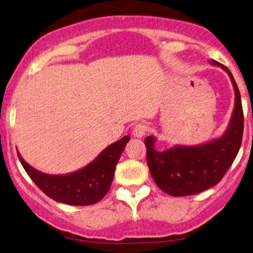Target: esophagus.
Instances as JSON below:
<instances>
[{"label": "esophagus", "mask_w": 253, "mask_h": 253, "mask_svg": "<svg viewBox=\"0 0 253 253\" xmlns=\"http://www.w3.org/2000/svg\"><path fill=\"white\" fill-rule=\"evenodd\" d=\"M146 133H147V127L144 124H137L134 126V128H133V136L134 137L140 139V137L146 135Z\"/></svg>", "instance_id": "esophagus-1"}]
</instances>
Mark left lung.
Wrapping results in <instances>:
<instances>
[{"instance_id":"8db88e82","label":"left lung","mask_w":253,"mask_h":253,"mask_svg":"<svg viewBox=\"0 0 253 253\" xmlns=\"http://www.w3.org/2000/svg\"><path fill=\"white\" fill-rule=\"evenodd\" d=\"M230 77L235 91V107L224 134L198 146H173L164 151L155 148L156 137L147 136V163L155 183L172 197L200 193L220 181L236 158L244 128L241 93L227 67L211 60Z\"/></svg>"}]
</instances>
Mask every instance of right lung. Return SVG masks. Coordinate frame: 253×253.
Masks as SVG:
<instances>
[{"instance_id":"1","label":"right lung","mask_w":253,"mask_h":253,"mask_svg":"<svg viewBox=\"0 0 253 253\" xmlns=\"http://www.w3.org/2000/svg\"><path fill=\"white\" fill-rule=\"evenodd\" d=\"M129 141L126 135L106 147L91 163L66 174H47L32 168L18 155L23 168L37 186L53 200L73 206H89L102 200L109 192L114 170Z\"/></svg>"}]
</instances>
